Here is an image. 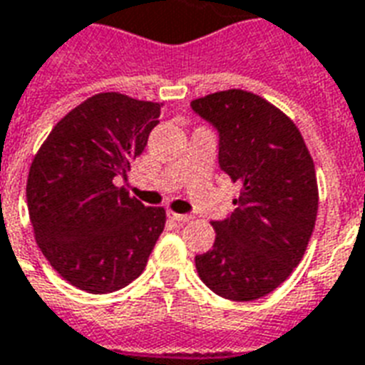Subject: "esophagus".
I'll return each mask as SVG.
<instances>
[{
	"mask_svg": "<svg viewBox=\"0 0 365 365\" xmlns=\"http://www.w3.org/2000/svg\"><path fill=\"white\" fill-rule=\"evenodd\" d=\"M166 216H168L170 220H174V222H178V224H185V222L191 220V216H187V214H178V212H172V210H168Z\"/></svg>",
	"mask_w": 365,
	"mask_h": 365,
	"instance_id": "34e87169",
	"label": "esophagus"
}]
</instances>
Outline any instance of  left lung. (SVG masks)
I'll list each match as a JSON object with an SVG mask.
<instances>
[{"mask_svg":"<svg viewBox=\"0 0 365 365\" xmlns=\"http://www.w3.org/2000/svg\"><path fill=\"white\" fill-rule=\"evenodd\" d=\"M218 133V164L241 185L235 210L214 220L212 249L195 266L210 291L257 300L287 279L304 257L318 214L314 160L293 122L243 90L191 101Z\"/></svg>","mask_w":365,"mask_h":365,"instance_id":"obj_1","label":"left lung"}]
</instances>
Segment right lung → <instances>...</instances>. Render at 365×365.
<instances>
[{
	"mask_svg": "<svg viewBox=\"0 0 365 365\" xmlns=\"http://www.w3.org/2000/svg\"><path fill=\"white\" fill-rule=\"evenodd\" d=\"M160 105L97 93L53 128L30 166L26 202L53 269L86 293L126 287L149 260L166 214L132 199L115 178L145 149Z\"/></svg>",
	"mask_w": 365,
	"mask_h": 365,
	"instance_id": "obj_1",
	"label": "right lung"
}]
</instances>
